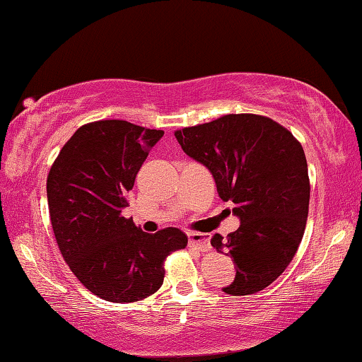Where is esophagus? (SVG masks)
<instances>
[{"label": "esophagus", "mask_w": 362, "mask_h": 362, "mask_svg": "<svg viewBox=\"0 0 362 362\" xmlns=\"http://www.w3.org/2000/svg\"><path fill=\"white\" fill-rule=\"evenodd\" d=\"M188 242L199 252L209 250V237L203 233H190L188 234Z\"/></svg>", "instance_id": "1"}]
</instances>
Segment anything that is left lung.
<instances>
[{"label":"left lung","mask_w":362,"mask_h":362,"mask_svg":"<svg viewBox=\"0 0 362 362\" xmlns=\"http://www.w3.org/2000/svg\"><path fill=\"white\" fill-rule=\"evenodd\" d=\"M183 153L211 172L223 202L234 203L239 229L211 245L235 265L230 296L272 284L298 252L309 214L310 183L300 143L272 118L230 113L175 132Z\"/></svg>","instance_id":"obj_1"}]
</instances>
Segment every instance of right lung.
<instances>
[{
    "label": "right lung",
    "mask_w": 362,
    "mask_h": 362,
    "mask_svg": "<svg viewBox=\"0 0 362 362\" xmlns=\"http://www.w3.org/2000/svg\"><path fill=\"white\" fill-rule=\"evenodd\" d=\"M163 136V129L125 120L88 123L48 172V209L64 262L105 300L136 302L154 294L164 281L165 257L187 247L180 229L148 234L122 216L138 170Z\"/></svg>",
    "instance_id": "1"
}]
</instances>
